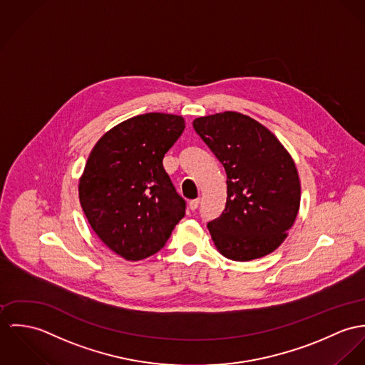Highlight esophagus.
<instances>
[{"label": "esophagus", "instance_id": "34e87169", "mask_svg": "<svg viewBox=\"0 0 365 365\" xmlns=\"http://www.w3.org/2000/svg\"><path fill=\"white\" fill-rule=\"evenodd\" d=\"M199 204H200V200H199V199L190 200V202H189V208H190L192 211H195V210H197V208H199Z\"/></svg>", "mask_w": 365, "mask_h": 365}]
</instances>
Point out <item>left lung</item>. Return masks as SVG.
Wrapping results in <instances>:
<instances>
[{"mask_svg": "<svg viewBox=\"0 0 365 365\" xmlns=\"http://www.w3.org/2000/svg\"><path fill=\"white\" fill-rule=\"evenodd\" d=\"M193 127L227 175L225 208L207 224L215 246L237 262L272 253L299 208L292 158L273 133L237 112L199 118Z\"/></svg>", "mask_w": 365, "mask_h": 365, "instance_id": "obj_1", "label": "left lung"}]
</instances>
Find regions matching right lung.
<instances>
[{"label": "right lung", "mask_w": 365, "mask_h": 365, "mask_svg": "<svg viewBox=\"0 0 365 365\" xmlns=\"http://www.w3.org/2000/svg\"><path fill=\"white\" fill-rule=\"evenodd\" d=\"M185 130L180 116L145 113L108 131L93 147L80 180L92 230L127 260L160 252L185 217L163 160Z\"/></svg>", "instance_id": "obj_1"}]
</instances>
